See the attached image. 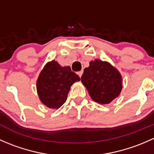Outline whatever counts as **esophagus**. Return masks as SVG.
I'll use <instances>...</instances> for the list:
<instances>
[{
	"instance_id": "esophagus-1",
	"label": "esophagus",
	"mask_w": 154,
	"mask_h": 154,
	"mask_svg": "<svg viewBox=\"0 0 154 154\" xmlns=\"http://www.w3.org/2000/svg\"><path fill=\"white\" fill-rule=\"evenodd\" d=\"M83 71H78V72H77V74H78V75H79V77H81V76H82V74H83Z\"/></svg>"
}]
</instances>
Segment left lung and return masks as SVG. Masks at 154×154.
Returning <instances> with one entry per match:
<instances>
[{
	"label": "left lung",
	"instance_id": "left-lung-1",
	"mask_svg": "<svg viewBox=\"0 0 154 154\" xmlns=\"http://www.w3.org/2000/svg\"><path fill=\"white\" fill-rule=\"evenodd\" d=\"M81 82L90 97L100 104H107L119 97L122 89L120 72L108 62L95 60L84 69Z\"/></svg>",
	"mask_w": 154,
	"mask_h": 154
}]
</instances>
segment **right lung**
Returning <instances> with one entry per match:
<instances>
[{
	"instance_id": "1",
	"label": "right lung",
	"mask_w": 154,
	"mask_h": 154,
	"mask_svg": "<svg viewBox=\"0 0 154 154\" xmlns=\"http://www.w3.org/2000/svg\"><path fill=\"white\" fill-rule=\"evenodd\" d=\"M80 80L69 66L62 67L52 60L45 66L36 81L38 97L48 108H60L66 102L71 86Z\"/></svg>"
}]
</instances>
